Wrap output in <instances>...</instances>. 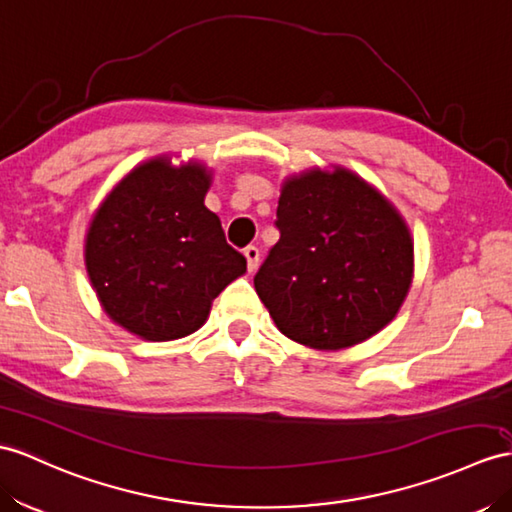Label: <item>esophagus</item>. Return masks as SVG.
I'll list each match as a JSON object with an SVG mask.
<instances>
[{
    "label": "esophagus",
    "instance_id": "1",
    "mask_svg": "<svg viewBox=\"0 0 512 512\" xmlns=\"http://www.w3.org/2000/svg\"><path fill=\"white\" fill-rule=\"evenodd\" d=\"M243 254H245V258H247V269H249V271H256V269H258V263H260L258 247H256V245H247V247L243 249Z\"/></svg>",
    "mask_w": 512,
    "mask_h": 512
}]
</instances>
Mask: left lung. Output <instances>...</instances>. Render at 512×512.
<instances>
[{"label": "left lung", "instance_id": "1", "mask_svg": "<svg viewBox=\"0 0 512 512\" xmlns=\"http://www.w3.org/2000/svg\"><path fill=\"white\" fill-rule=\"evenodd\" d=\"M271 247L254 276L278 330L313 350H343L393 321L413 282V239L402 215L343 167L282 184Z\"/></svg>", "mask_w": 512, "mask_h": 512}]
</instances>
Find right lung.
Instances as JSON below:
<instances>
[{
	"mask_svg": "<svg viewBox=\"0 0 512 512\" xmlns=\"http://www.w3.org/2000/svg\"><path fill=\"white\" fill-rule=\"evenodd\" d=\"M210 171L156 156L97 208L84 260L106 315L145 341H173L206 323L213 299L247 271L204 206Z\"/></svg>",
	"mask_w": 512,
	"mask_h": 512,
	"instance_id": "1",
	"label": "right lung"
}]
</instances>
